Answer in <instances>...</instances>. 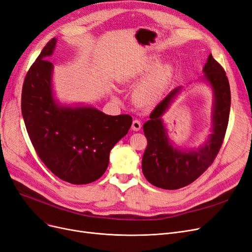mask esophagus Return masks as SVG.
<instances>
[{
  "label": "esophagus",
  "mask_w": 252,
  "mask_h": 252,
  "mask_svg": "<svg viewBox=\"0 0 252 252\" xmlns=\"http://www.w3.org/2000/svg\"><path fill=\"white\" fill-rule=\"evenodd\" d=\"M140 128H141V121L138 119H135L132 123V129L135 132H138V131H140Z\"/></svg>",
  "instance_id": "1"
}]
</instances>
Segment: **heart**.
I'll return each instance as SVG.
<instances>
[{
	"label": "heart",
	"mask_w": 252,
	"mask_h": 252,
	"mask_svg": "<svg viewBox=\"0 0 252 252\" xmlns=\"http://www.w3.org/2000/svg\"><path fill=\"white\" fill-rule=\"evenodd\" d=\"M158 56H151L129 66L123 72L121 82H135L148 76L139 84L134 91V99L141 106H152L159 101L174 78L172 64H161Z\"/></svg>",
	"instance_id": "obj_1"
}]
</instances>
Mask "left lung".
Wrapping results in <instances>:
<instances>
[{
    "label": "left lung",
    "mask_w": 252,
    "mask_h": 252,
    "mask_svg": "<svg viewBox=\"0 0 252 252\" xmlns=\"http://www.w3.org/2000/svg\"><path fill=\"white\" fill-rule=\"evenodd\" d=\"M200 80L212 89L211 131L200 146L180 148L168 135L162 116L184 90L176 87L167 95L143 125L147 147L142 158L145 179L158 188L176 190L196 180L215 159L224 138L230 110V89L225 71L209 55Z\"/></svg>",
    "instance_id": "obj_1"
}]
</instances>
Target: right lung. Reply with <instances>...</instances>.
Wrapping results in <instances>:
<instances>
[{"label": "right lung", "instance_id": "1", "mask_svg": "<svg viewBox=\"0 0 252 252\" xmlns=\"http://www.w3.org/2000/svg\"><path fill=\"white\" fill-rule=\"evenodd\" d=\"M56 44L57 38L46 44L27 73L22 113L43 164L65 182L90 184L107 170L110 152L127 134L132 117L107 115L82 102H60L54 89V65L48 61Z\"/></svg>", "mask_w": 252, "mask_h": 252}]
</instances>
